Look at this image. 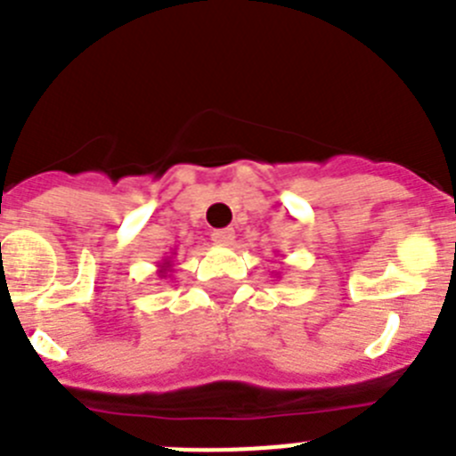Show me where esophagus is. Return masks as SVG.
Masks as SVG:
<instances>
[{
  "label": "esophagus",
  "instance_id": "1",
  "mask_svg": "<svg viewBox=\"0 0 456 456\" xmlns=\"http://www.w3.org/2000/svg\"><path fill=\"white\" fill-rule=\"evenodd\" d=\"M232 240H235V231H232V228H224V231L212 232V241L219 244V247H231Z\"/></svg>",
  "mask_w": 456,
  "mask_h": 456
}]
</instances>
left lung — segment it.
Wrapping results in <instances>:
<instances>
[{
    "instance_id": "8db88e82",
    "label": "left lung",
    "mask_w": 456,
    "mask_h": 456,
    "mask_svg": "<svg viewBox=\"0 0 456 456\" xmlns=\"http://www.w3.org/2000/svg\"><path fill=\"white\" fill-rule=\"evenodd\" d=\"M273 273H276V276H278V272H273Z\"/></svg>"
}]
</instances>
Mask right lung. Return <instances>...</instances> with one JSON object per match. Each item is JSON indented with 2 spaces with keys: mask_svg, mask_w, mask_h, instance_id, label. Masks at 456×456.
Instances as JSON below:
<instances>
[{
  "mask_svg": "<svg viewBox=\"0 0 456 456\" xmlns=\"http://www.w3.org/2000/svg\"><path fill=\"white\" fill-rule=\"evenodd\" d=\"M173 256H175V248L171 251V256H167L162 263L157 265V276H159V281H164L173 272Z\"/></svg>",
  "mask_w": 456,
  "mask_h": 456,
  "instance_id": "add662e5",
  "label": "right lung"
}]
</instances>
